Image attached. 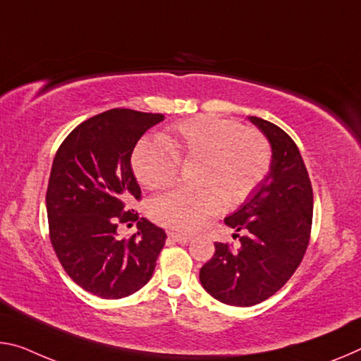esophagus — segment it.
<instances>
[{
	"mask_svg": "<svg viewBox=\"0 0 361 361\" xmlns=\"http://www.w3.org/2000/svg\"><path fill=\"white\" fill-rule=\"evenodd\" d=\"M169 238H170V239H173L175 243H183V244H185V243H190V241H191V236H188V234L173 233V231L169 233Z\"/></svg>",
	"mask_w": 361,
	"mask_h": 361,
	"instance_id": "obj_1",
	"label": "esophagus"
}]
</instances>
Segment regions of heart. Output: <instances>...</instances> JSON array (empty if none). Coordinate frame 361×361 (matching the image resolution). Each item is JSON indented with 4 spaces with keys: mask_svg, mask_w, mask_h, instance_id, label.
Masks as SVG:
<instances>
[{
    "mask_svg": "<svg viewBox=\"0 0 361 361\" xmlns=\"http://www.w3.org/2000/svg\"><path fill=\"white\" fill-rule=\"evenodd\" d=\"M180 159L201 160L199 188H178L156 197L151 216L159 225L191 231L219 214L225 205L244 202L270 170L267 140L241 123L214 116H199L176 123L159 138L136 145L131 167L147 190H164L178 178Z\"/></svg>",
    "mask_w": 361,
    "mask_h": 361,
    "instance_id": "1",
    "label": "heart"
}]
</instances>
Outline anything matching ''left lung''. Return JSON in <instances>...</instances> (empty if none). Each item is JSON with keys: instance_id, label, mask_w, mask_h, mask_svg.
<instances>
[{"instance_id": "8db88e82", "label": "left lung", "mask_w": 361, "mask_h": 361, "mask_svg": "<svg viewBox=\"0 0 361 361\" xmlns=\"http://www.w3.org/2000/svg\"><path fill=\"white\" fill-rule=\"evenodd\" d=\"M271 147L270 171L225 223L241 247L215 243L199 273L202 288L226 305L250 307L278 293L304 259L312 230L313 192L299 147L276 125L247 117Z\"/></svg>"}]
</instances>
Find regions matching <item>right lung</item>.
Wrapping results in <instances>:
<instances>
[{
  "instance_id": "obj_1",
  "label": "right lung",
  "mask_w": 361,
  "mask_h": 361,
  "mask_svg": "<svg viewBox=\"0 0 361 361\" xmlns=\"http://www.w3.org/2000/svg\"><path fill=\"white\" fill-rule=\"evenodd\" d=\"M165 117L112 109L80 123L62 142L51 167L47 214L54 252L80 288L101 299L128 297L149 281L167 234L141 219L130 239L118 223L138 220L127 210L141 190L131 154Z\"/></svg>"
}]
</instances>
